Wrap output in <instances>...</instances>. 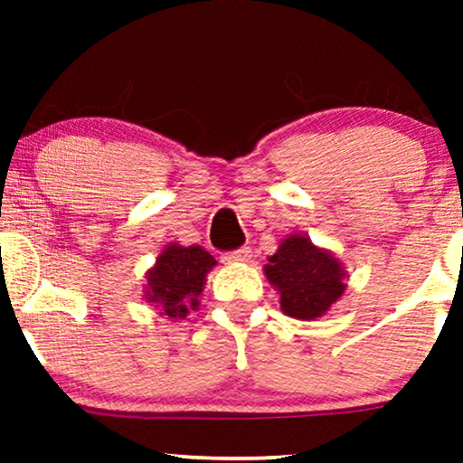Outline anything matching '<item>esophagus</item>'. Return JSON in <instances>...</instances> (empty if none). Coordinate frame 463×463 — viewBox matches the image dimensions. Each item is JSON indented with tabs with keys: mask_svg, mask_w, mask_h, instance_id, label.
<instances>
[{
	"mask_svg": "<svg viewBox=\"0 0 463 463\" xmlns=\"http://www.w3.org/2000/svg\"><path fill=\"white\" fill-rule=\"evenodd\" d=\"M250 257H252V250H250L248 246H241V248L232 250V252H226L222 259H224L226 263H239V261H248Z\"/></svg>",
	"mask_w": 463,
	"mask_h": 463,
	"instance_id": "obj_1",
	"label": "esophagus"
}]
</instances>
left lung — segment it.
<instances>
[{
	"label": "left lung",
	"instance_id": "8db88e82",
	"mask_svg": "<svg viewBox=\"0 0 463 463\" xmlns=\"http://www.w3.org/2000/svg\"><path fill=\"white\" fill-rule=\"evenodd\" d=\"M265 276L280 291V307L296 320H313L344 294V269L309 237L291 235L269 257Z\"/></svg>",
	"mask_w": 463,
	"mask_h": 463
}]
</instances>
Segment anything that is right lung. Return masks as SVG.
I'll return each instance as SVG.
<instances>
[{
	"mask_svg": "<svg viewBox=\"0 0 463 463\" xmlns=\"http://www.w3.org/2000/svg\"><path fill=\"white\" fill-rule=\"evenodd\" d=\"M215 259L200 246L183 248L172 243L163 250L158 261L147 274L146 298L163 307V316L184 320L189 309L198 307L206 272Z\"/></svg>",
	"mask_w": 463,
	"mask_h": 463,
	"instance_id": "1",
	"label": "right lung"
}]
</instances>
